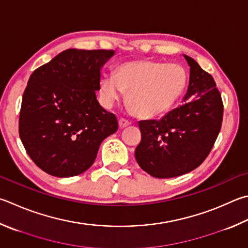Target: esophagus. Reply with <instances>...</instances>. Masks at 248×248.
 I'll list each match as a JSON object with an SVG mask.
<instances>
[{
  "label": "esophagus",
  "instance_id": "1",
  "mask_svg": "<svg viewBox=\"0 0 248 248\" xmlns=\"http://www.w3.org/2000/svg\"><path fill=\"white\" fill-rule=\"evenodd\" d=\"M128 125H130V121L129 120L124 119V118H120L119 119V127L120 128H125V127H128Z\"/></svg>",
  "mask_w": 248,
  "mask_h": 248
}]
</instances>
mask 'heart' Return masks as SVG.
<instances>
[{"label": "heart", "mask_w": 248, "mask_h": 248, "mask_svg": "<svg viewBox=\"0 0 248 248\" xmlns=\"http://www.w3.org/2000/svg\"><path fill=\"white\" fill-rule=\"evenodd\" d=\"M187 74L179 64L153 61L125 62L115 74L101 79V93L106 104H112L128 92V104L141 118H154L168 111L186 89Z\"/></svg>", "instance_id": "heart-1"}]
</instances>
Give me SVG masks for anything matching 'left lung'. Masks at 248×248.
Wrapping results in <instances>:
<instances>
[{
  "label": "left lung",
  "mask_w": 248,
  "mask_h": 248,
  "mask_svg": "<svg viewBox=\"0 0 248 248\" xmlns=\"http://www.w3.org/2000/svg\"><path fill=\"white\" fill-rule=\"evenodd\" d=\"M184 104L159 120L139 123L142 140L136 148L140 167L155 178L190 172L206 159L221 129L223 104L211 75L192 57Z\"/></svg>",
  "instance_id": "obj_1"
}]
</instances>
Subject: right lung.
<instances>
[{"label": "right lung", "mask_w": 248, "mask_h": 248, "mask_svg": "<svg viewBox=\"0 0 248 248\" xmlns=\"http://www.w3.org/2000/svg\"><path fill=\"white\" fill-rule=\"evenodd\" d=\"M111 49L69 48L31 74L22 95L19 137L40 169L74 177L93 165L104 140L118 129L116 116L96 100L101 68Z\"/></svg>", "instance_id": "add662e5"}]
</instances>
